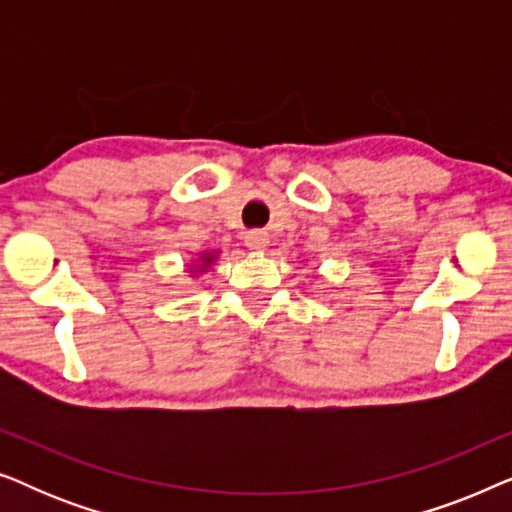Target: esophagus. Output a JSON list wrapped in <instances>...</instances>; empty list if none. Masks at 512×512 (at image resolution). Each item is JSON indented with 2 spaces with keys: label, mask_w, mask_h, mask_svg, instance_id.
<instances>
[{
  "label": "esophagus",
  "mask_w": 512,
  "mask_h": 512,
  "mask_svg": "<svg viewBox=\"0 0 512 512\" xmlns=\"http://www.w3.org/2000/svg\"><path fill=\"white\" fill-rule=\"evenodd\" d=\"M268 242H270V237H268V233H265V230H251V233L244 235V244H247V247L254 249V251L265 249V247H268Z\"/></svg>",
  "instance_id": "1"
}]
</instances>
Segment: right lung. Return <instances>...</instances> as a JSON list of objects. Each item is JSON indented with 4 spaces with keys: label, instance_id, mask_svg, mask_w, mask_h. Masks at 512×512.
Listing matches in <instances>:
<instances>
[{
    "label": "right lung",
    "instance_id": "1",
    "mask_svg": "<svg viewBox=\"0 0 512 512\" xmlns=\"http://www.w3.org/2000/svg\"><path fill=\"white\" fill-rule=\"evenodd\" d=\"M212 254H205V256H202V265H207V263H212Z\"/></svg>",
    "mask_w": 512,
    "mask_h": 512
}]
</instances>
